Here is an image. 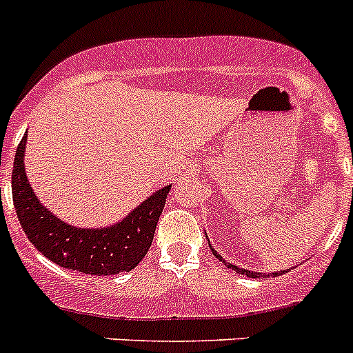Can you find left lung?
I'll return each mask as SVG.
<instances>
[{"instance_id": "1", "label": "left lung", "mask_w": 353, "mask_h": 353, "mask_svg": "<svg viewBox=\"0 0 353 353\" xmlns=\"http://www.w3.org/2000/svg\"><path fill=\"white\" fill-rule=\"evenodd\" d=\"M212 252L213 254L216 255V257L221 259V255L216 254L215 250H213L212 248ZM222 261V259H221ZM222 263H225V261H222ZM225 266L229 268V270H232V271H236V273H240V274H247V276H250V278H261V276H264V273H254V271H248V270H243V268H238V266H232V264H229V263H225ZM283 271H278V273H273L274 276H280V274H282Z\"/></svg>"}]
</instances>
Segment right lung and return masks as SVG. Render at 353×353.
I'll return each instance as SVG.
<instances>
[{
	"label": "right lung",
	"mask_w": 353,
	"mask_h": 353,
	"mask_svg": "<svg viewBox=\"0 0 353 353\" xmlns=\"http://www.w3.org/2000/svg\"><path fill=\"white\" fill-rule=\"evenodd\" d=\"M24 134L15 152L12 194L19 222L28 240L57 266L85 274H117L140 264L150 248L170 187L152 194L124 221L106 229H79L43 208L28 183L24 171Z\"/></svg>",
	"instance_id": "1"
}]
</instances>
